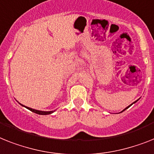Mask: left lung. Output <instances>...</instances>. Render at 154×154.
<instances>
[{"instance_id":"1","label":"left lung","mask_w":154,"mask_h":154,"mask_svg":"<svg viewBox=\"0 0 154 154\" xmlns=\"http://www.w3.org/2000/svg\"><path fill=\"white\" fill-rule=\"evenodd\" d=\"M137 101H138V100H137ZM137 101H134V103H135V102H137ZM134 103H132V104H131V105H129V106H128V107H127V108H125V109H124V110H123V111H122V112H124V110H126V109H128V108H129V107H130V106H131V105H133V104H134Z\"/></svg>"}]
</instances>
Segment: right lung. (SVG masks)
Returning a JSON list of instances; mask_svg holds the SVG:
<instances>
[{"label":"right lung","mask_w":154,"mask_h":154,"mask_svg":"<svg viewBox=\"0 0 154 154\" xmlns=\"http://www.w3.org/2000/svg\"><path fill=\"white\" fill-rule=\"evenodd\" d=\"M20 105H21V104H20ZM23 106L25 108H26V109H29V110H30V111L33 112H34V113L38 114V115H49V114H51L53 112V111H40V110H36V109L26 107V106H24V105H23Z\"/></svg>","instance_id":"obj_1"}]
</instances>
